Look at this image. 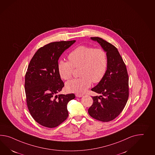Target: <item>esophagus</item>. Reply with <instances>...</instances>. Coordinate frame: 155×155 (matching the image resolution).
<instances>
[{"mask_svg":"<svg viewBox=\"0 0 155 155\" xmlns=\"http://www.w3.org/2000/svg\"><path fill=\"white\" fill-rule=\"evenodd\" d=\"M75 95L76 97H81L83 96V95H81V94H76Z\"/></svg>","mask_w":155,"mask_h":155,"instance_id":"esophagus-1","label":"esophagus"}]
</instances>
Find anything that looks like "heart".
<instances>
[{
  "label": "heart",
  "instance_id": "b5f03b06",
  "mask_svg": "<svg viewBox=\"0 0 155 155\" xmlns=\"http://www.w3.org/2000/svg\"><path fill=\"white\" fill-rule=\"evenodd\" d=\"M69 62L60 61L57 68L62 79H70L74 68H80V78L66 84L68 91L83 94L90 87L91 82L98 83L106 74L108 67L107 53L102 48L81 45L72 51L68 56Z\"/></svg>",
  "mask_w": 155,
  "mask_h": 155
}]
</instances>
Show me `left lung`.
<instances>
[{"mask_svg": "<svg viewBox=\"0 0 155 155\" xmlns=\"http://www.w3.org/2000/svg\"><path fill=\"white\" fill-rule=\"evenodd\" d=\"M107 53L106 74L99 83L91 89L101 94L92 97L93 103L88 109L93 118L103 122L115 119L123 111L129 97V76L127 69L117 49L98 37H91Z\"/></svg>", "mask_w": 155, "mask_h": 155, "instance_id": "8db88e82", "label": "left lung"}]
</instances>
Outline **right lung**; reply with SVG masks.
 <instances>
[{
  "label": "right lung",
  "instance_id": "add662e5",
  "mask_svg": "<svg viewBox=\"0 0 155 155\" xmlns=\"http://www.w3.org/2000/svg\"><path fill=\"white\" fill-rule=\"evenodd\" d=\"M76 40L53 42L39 48L32 58L25 75V89L30 114L45 127L58 126L68 118L67 106L75 94H59L64 87L58 72V61Z\"/></svg>",
  "mask_w": 155,
  "mask_h": 155
}]
</instances>
